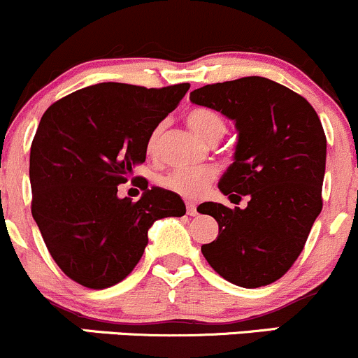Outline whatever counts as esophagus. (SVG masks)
<instances>
[{"mask_svg":"<svg viewBox=\"0 0 358 358\" xmlns=\"http://www.w3.org/2000/svg\"><path fill=\"white\" fill-rule=\"evenodd\" d=\"M187 215H190V216L199 215V209H197L196 202H187Z\"/></svg>","mask_w":358,"mask_h":358,"instance_id":"obj_1","label":"esophagus"}]
</instances>
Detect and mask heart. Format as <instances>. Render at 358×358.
Segmentation results:
<instances>
[{
    "mask_svg": "<svg viewBox=\"0 0 358 358\" xmlns=\"http://www.w3.org/2000/svg\"><path fill=\"white\" fill-rule=\"evenodd\" d=\"M187 124L192 128L199 138L208 143H216L227 131L225 119L213 109H206V107H196L187 114ZM161 133L162 124L156 126L152 133L147 140V152L150 156H156L159 150V143H161ZM216 178V169L204 166V168H194V169H175L169 173L162 185L171 192L178 194V196L187 197V199H197V197L204 196L206 190L209 189Z\"/></svg>",
    "mask_w": 358,
    "mask_h": 358,
    "instance_id": "heart-1",
    "label": "heart"
}]
</instances>
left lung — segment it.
I'll list each match as a JSON object with an SVG mask.
<instances>
[{
	"instance_id": "8db88e82",
	"label": "left lung",
	"mask_w": 358,
	"mask_h": 358,
	"mask_svg": "<svg viewBox=\"0 0 358 358\" xmlns=\"http://www.w3.org/2000/svg\"><path fill=\"white\" fill-rule=\"evenodd\" d=\"M190 102L234 121V162L218 189L244 209L206 202L218 237L202 244L209 265L229 282L259 287L275 282L303 251L322 211L326 135L313 107L286 86L259 76L206 85Z\"/></svg>"
}]
</instances>
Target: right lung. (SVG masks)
Instances as JSON below:
<instances>
[{
    "label": "right lung",
    "instance_id": "right-lung-1",
    "mask_svg": "<svg viewBox=\"0 0 358 358\" xmlns=\"http://www.w3.org/2000/svg\"><path fill=\"white\" fill-rule=\"evenodd\" d=\"M189 88L99 83L43 114L29 162L32 218L60 270L81 286L121 282L142 258L154 222L185 215L178 194L147 189L145 178L137 180L146 192L136 203L121 200L117 185L136 179L149 135Z\"/></svg>",
    "mask_w": 358,
    "mask_h": 358
}]
</instances>
